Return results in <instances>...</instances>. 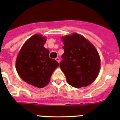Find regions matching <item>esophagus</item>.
I'll return each mask as SVG.
<instances>
[{
    "instance_id": "esophagus-1",
    "label": "esophagus",
    "mask_w": 120,
    "mask_h": 120,
    "mask_svg": "<svg viewBox=\"0 0 120 120\" xmlns=\"http://www.w3.org/2000/svg\"><path fill=\"white\" fill-rule=\"evenodd\" d=\"M56 59V61L57 62H59H59H60V59H59V58H58V57H57V58H56V59Z\"/></svg>"
}]
</instances>
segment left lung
Masks as SVG:
<instances>
[{"instance_id":"1","label":"left lung","mask_w":120,"mask_h":120,"mask_svg":"<svg viewBox=\"0 0 120 120\" xmlns=\"http://www.w3.org/2000/svg\"><path fill=\"white\" fill-rule=\"evenodd\" d=\"M62 39L64 52L59 67L68 83L77 88L90 85L100 71L98 52L91 43L77 33L62 37Z\"/></svg>"}]
</instances>
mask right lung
<instances>
[{
    "label": "right lung",
    "mask_w": 120,
    "mask_h": 120,
    "mask_svg": "<svg viewBox=\"0 0 120 120\" xmlns=\"http://www.w3.org/2000/svg\"><path fill=\"white\" fill-rule=\"evenodd\" d=\"M46 38L34 35L25 42L16 59L15 68L19 76L35 87H44L59 63L49 56V50L44 48Z\"/></svg>",
    "instance_id": "obj_1"
}]
</instances>
